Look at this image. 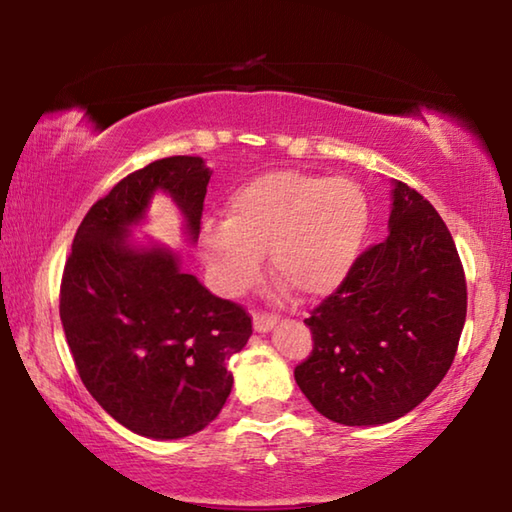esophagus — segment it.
Masks as SVG:
<instances>
[{
	"label": "esophagus",
	"instance_id": "1",
	"mask_svg": "<svg viewBox=\"0 0 512 512\" xmlns=\"http://www.w3.org/2000/svg\"><path fill=\"white\" fill-rule=\"evenodd\" d=\"M277 318L275 314H268V311H255L253 314V327L255 332H268V329H273L277 325Z\"/></svg>",
	"mask_w": 512,
	"mask_h": 512
}]
</instances>
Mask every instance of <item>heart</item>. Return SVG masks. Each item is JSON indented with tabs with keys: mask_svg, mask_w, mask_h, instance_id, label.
<instances>
[{
	"mask_svg": "<svg viewBox=\"0 0 512 512\" xmlns=\"http://www.w3.org/2000/svg\"><path fill=\"white\" fill-rule=\"evenodd\" d=\"M368 223V198L354 180L268 171L230 194L225 221L207 225L201 248L225 291L253 284L268 253L275 280L300 298L316 300L348 277Z\"/></svg>",
	"mask_w": 512,
	"mask_h": 512,
	"instance_id": "1",
	"label": "heart"
}]
</instances>
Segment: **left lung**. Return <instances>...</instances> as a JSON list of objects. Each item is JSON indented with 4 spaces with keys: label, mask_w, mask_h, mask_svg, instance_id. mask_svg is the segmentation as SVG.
I'll use <instances>...</instances> for the list:
<instances>
[{
    "label": "left lung",
    "mask_w": 512,
    "mask_h": 512,
    "mask_svg": "<svg viewBox=\"0 0 512 512\" xmlns=\"http://www.w3.org/2000/svg\"><path fill=\"white\" fill-rule=\"evenodd\" d=\"M388 228L309 311L314 350L293 370L314 409L345 427L415 409L447 375L465 325V271L433 205L397 180Z\"/></svg>",
    "instance_id": "1"
}]
</instances>
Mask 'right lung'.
I'll return each instance as SVG.
<instances>
[{"instance_id":"add662e5","label":"right lung","mask_w":512,"mask_h":512,"mask_svg":"<svg viewBox=\"0 0 512 512\" xmlns=\"http://www.w3.org/2000/svg\"><path fill=\"white\" fill-rule=\"evenodd\" d=\"M210 169L173 155L94 203L74 235L60 280V320L90 395L126 429L176 440L205 429L232 391L225 363L253 334L248 311L212 296L164 248L128 246V225L153 192H167L198 237Z\"/></svg>"}]
</instances>
